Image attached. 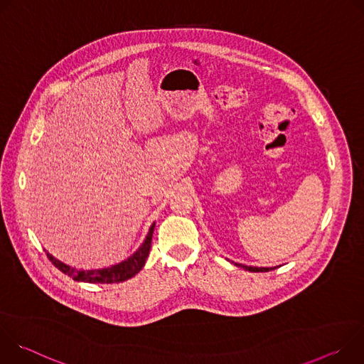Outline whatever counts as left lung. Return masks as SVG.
I'll list each match as a JSON object with an SVG mask.
<instances>
[{"label": "left lung", "mask_w": 364, "mask_h": 364, "mask_svg": "<svg viewBox=\"0 0 364 364\" xmlns=\"http://www.w3.org/2000/svg\"><path fill=\"white\" fill-rule=\"evenodd\" d=\"M233 264V262H232ZM236 267H240L246 271H250V272H268L271 269H275V268H257V267H246V265H242V264H235Z\"/></svg>", "instance_id": "left-lung-1"}]
</instances>
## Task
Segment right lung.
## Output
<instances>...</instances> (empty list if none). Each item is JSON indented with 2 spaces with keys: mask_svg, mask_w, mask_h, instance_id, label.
Instances as JSON below:
<instances>
[{
  "mask_svg": "<svg viewBox=\"0 0 364 364\" xmlns=\"http://www.w3.org/2000/svg\"><path fill=\"white\" fill-rule=\"evenodd\" d=\"M155 223L151 225L149 232L144 240V243L139 246V249L129 256L125 261L121 264L112 265L109 268H103V269H90V271H83V269H76L70 268L69 265L58 261L56 257L51 256L48 252L47 257L50 259V262L53 264L59 271L66 274L68 277L73 278L75 281H82V282H89V284H117V282H124L134 275H136L142 267L145 265V261L148 257L149 249H151V240H152V233H154Z\"/></svg>",
  "mask_w": 364,
  "mask_h": 364,
  "instance_id": "right-lung-1",
  "label": "right lung"
}]
</instances>
